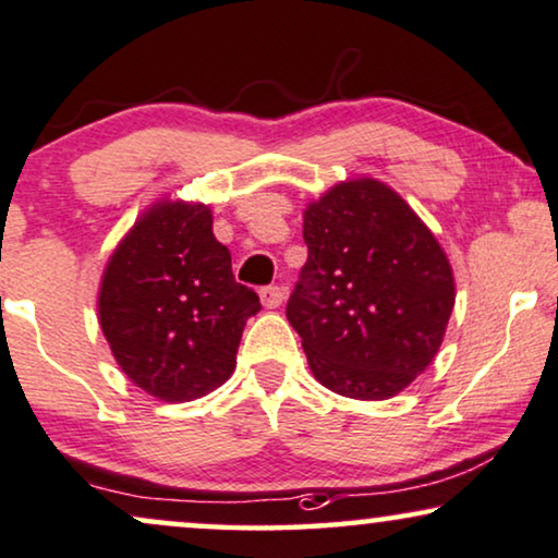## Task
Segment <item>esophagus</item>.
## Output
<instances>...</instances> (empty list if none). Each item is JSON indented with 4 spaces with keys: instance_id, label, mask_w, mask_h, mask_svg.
I'll use <instances>...</instances> for the list:
<instances>
[{
    "instance_id": "esophagus-1",
    "label": "esophagus",
    "mask_w": 558,
    "mask_h": 558,
    "mask_svg": "<svg viewBox=\"0 0 558 558\" xmlns=\"http://www.w3.org/2000/svg\"><path fill=\"white\" fill-rule=\"evenodd\" d=\"M259 299H263L265 308H278L286 299V288L283 286H267L259 291Z\"/></svg>"
}]
</instances>
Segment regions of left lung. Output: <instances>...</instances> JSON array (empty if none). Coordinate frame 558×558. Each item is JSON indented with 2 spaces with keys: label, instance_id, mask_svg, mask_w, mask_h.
Instances as JSON below:
<instances>
[{
  "label": "left lung",
  "instance_id": "left-lung-1",
  "mask_svg": "<svg viewBox=\"0 0 558 558\" xmlns=\"http://www.w3.org/2000/svg\"><path fill=\"white\" fill-rule=\"evenodd\" d=\"M308 259L286 316L324 388L388 400L439 352L454 275L411 206L375 178L337 183L303 211Z\"/></svg>",
  "mask_w": 558,
  "mask_h": 558
}]
</instances>
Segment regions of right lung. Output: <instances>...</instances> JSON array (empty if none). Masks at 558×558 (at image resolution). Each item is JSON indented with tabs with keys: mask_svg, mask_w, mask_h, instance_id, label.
Instances as JSON below:
<instances>
[{
	"mask_svg": "<svg viewBox=\"0 0 558 558\" xmlns=\"http://www.w3.org/2000/svg\"><path fill=\"white\" fill-rule=\"evenodd\" d=\"M204 204L158 202L111 252L99 288V324L117 365L166 403L196 400L229 380L250 316L252 288Z\"/></svg>",
	"mask_w": 558,
	"mask_h": 558,
	"instance_id": "add662e5",
	"label": "right lung"
}]
</instances>
